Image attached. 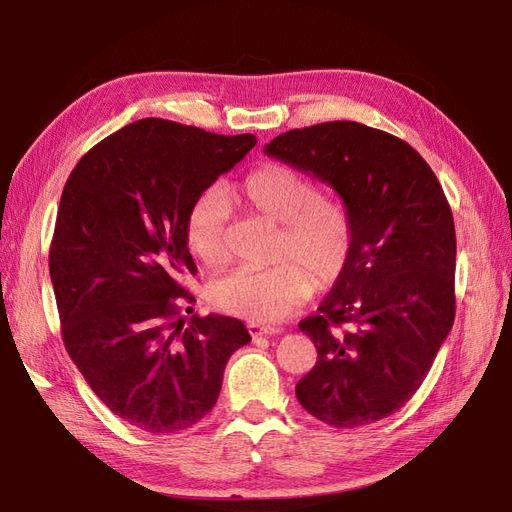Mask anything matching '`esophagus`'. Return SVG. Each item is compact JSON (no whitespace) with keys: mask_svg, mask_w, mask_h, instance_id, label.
Masks as SVG:
<instances>
[{"mask_svg":"<svg viewBox=\"0 0 512 512\" xmlns=\"http://www.w3.org/2000/svg\"><path fill=\"white\" fill-rule=\"evenodd\" d=\"M247 331H250L252 337L258 335H277L282 333L280 327H271V324H260V322H247Z\"/></svg>","mask_w":512,"mask_h":512,"instance_id":"esophagus-1","label":"esophagus"}]
</instances>
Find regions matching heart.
<instances>
[{
    "mask_svg": "<svg viewBox=\"0 0 512 512\" xmlns=\"http://www.w3.org/2000/svg\"><path fill=\"white\" fill-rule=\"evenodd\" d=\"M247 207L282 224L275 258L262 271L235 269L209 286V301L222 312L252 322H275L301 307L314 290L335 284L354 247V218L339 198L322 196L320 185L299 168L265 164L241 183ZM228 198L220 188L200 192L185 213V243L205 265L228 260Z\"/></svg>",
    "mask_w": 512,
    "mask_h": 512,
    "instance_id": "heart-1",
    "label": "heart"
}]
</instances>
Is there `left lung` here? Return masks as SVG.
Segmentation results:
<instances>
[{"label":"left lung","mask_w":512,"mask_h":512,"mask_svg":"<svg viewBox=\"0 0 512 512\" xmlns=\"http://www.w3.org/2000/svg\"><path fill=\"white\" fill-rule=\"evenodd\" d=\"M265 153L329 183L356 230L346 271L299 322L318 350L299 404L339 429L380 421L418 391L455 320L457 241L442 185L406 141L356 121L284 132Z\"/></svg>","instance_id":"1"}]
</instances>
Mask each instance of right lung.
<instances>
[{
  "label": "right lung",
  "mask_w": 512,
  "mask_h": 512,
  "mask_svg": "<svg viewBox=\"0 0 512 512\" xmlns=\"http://www.w3.org/2000/svg\"><path fill=\"white\" fill-rule=\"evenodd\" d=\"M254 145L141 119L89 149L61 192L49 254L61 337L102 404L153 436L211 412L230 354L252 342L237 318H183L194 297L181 280L196 273L192 200Z\"/></svg>",
  "instance_id": "right-lung-1"
}]
</instances>
